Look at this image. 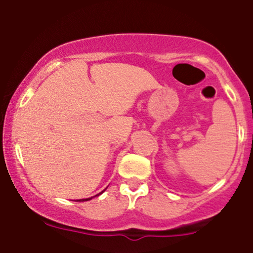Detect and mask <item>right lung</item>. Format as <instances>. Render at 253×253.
I'll return each instance as SVG.
<instances>
[{
	"mask_svg": "<svg viewBox=\"0 0 253 253\" xmlns=\"http://www.w3.org/2000/svg\"><path fill=\"white\" fill-rule=\"evenodd\" d=\"M105 190H106V189H104L103 191H101V193H99L98 195H95V196H99V195H101V194L104 193ZM93 197H94V196H93ZM93 197H89V198H83V200H77V201H79V202H84V201H89V200H92V198H93Z\"/></svg>",
	"mask_w": 253,
	"mask_h": 253,
	"instance_id": "obj_1",
	"label": "right lung"
}]
</instances>
